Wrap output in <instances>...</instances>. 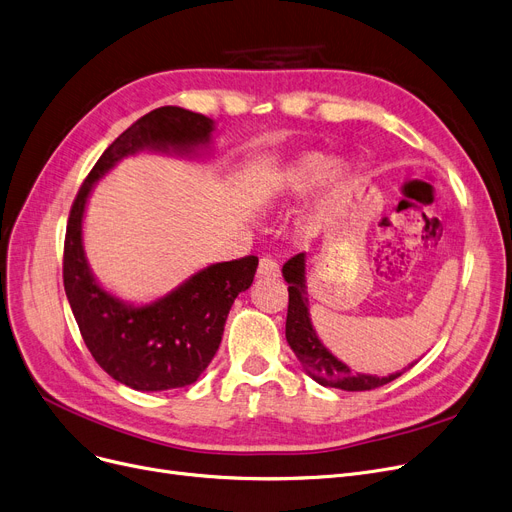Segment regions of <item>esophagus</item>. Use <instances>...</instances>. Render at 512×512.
I'll use <instances>...</instances> for the list:
<instances>
[{
	"mask_svg": "<svg viewBox=\"0 0 512 512\" xmlns=\"http://www.w3.org/2000/svg\"><path fill=\"white\" fill-rule=\"evenodd\" d=\"M278 276H280V265L270 257H263L257 265V278H278Z\"/></svg>",
	"mask_w": 512,
	"mask_h": 512,
	"instance_id": "obj_1",
	"label": "esophagus"
}]
</instances>
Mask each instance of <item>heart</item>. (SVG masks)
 Returning <instances> with one entry per match:
<instances>
[{"label": "heart", "instance_id": "b5f03b06", "mask_svg": "<svg viewBox=\"0 0 512 512\" xmlns=\"http://www.w3.org/2000/svg\"><path fill=\"white\" fill-rule=\"evenodd\" d=\"M353 182V169L345 161H328L320 152H305L282 165L263 184V194L270 201H291L305 196L320 184L311 209V221H322L335 211L347 196Z\"/></svg>", "mask_w": 512, "mask_h": 512}]
</instances>
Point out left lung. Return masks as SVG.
Returning <instances> with one entry per match:
<instances>
[{"mask_svg": "<svg viewBox=\"0 0 512 512\" xmlns=\"http://www.w3.org/2000/svg\"><path fill=\"white\" fill-rule=\"evenodd\" d=\"M307 255L299 253L282 265V276L288 284V314H286V341L291 345L297 360L305 372L322 387H335L343 391H368L383 387L402 372H391L387 376L351 372L345 362H341L318 337L309 316V297H307ZM416 362L408 364L414 366Z\"/></svg>", "mask_w": 512, "mask_h": 512, "instance_id": "left-lung-1", "label": "left lung"}]
</instances>
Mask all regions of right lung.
Returning a JSON list of instances; mask_svg holds the SVG:
<instances>
[{"label":"right lung","instance_id":"right-lung-1","mask_svg":"<svg viewBox=\"0 0 512 512\" xmlns=\"http://www.w3.org/2000/svg\"><path fill=\"white\" fill-rule=\"evenodd\" d=\"M215 121L180 106H161L110 144L75 198L64 240V291L81 337L104 372L136 391L192 385L211 364L234 299L253 284L257 257L211 263L169 293L133 303L100 284L83 247V221L94 186L140 152L196 159L213 150Z\"/></svg>","mask_w":512,"mask_h":512}]
</instances>
